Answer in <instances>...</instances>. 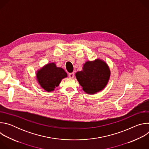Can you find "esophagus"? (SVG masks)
Instances as JSON below:
<instances>
[{"instance_id": "obj_1", "label": "esophagus", "mask_w": 149, "mask_h": 149, "mask_svg": "<svg viewBox=\"0 0 149 149\" xmlns=\"http://www.w3.org/2000/svg\"><path fill=\"white\" fill-rule=\"evenodd\" d=\"M68 77L70 78H73L74 77V72H72V73H70L68 74Z\"/></svg>"}]
</instances>
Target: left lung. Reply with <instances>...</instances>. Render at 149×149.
Returning a JSON list of instances; mask_svg holds the SVG:
<instances>
[{"instance_id":"1","label":"left lung","mask_w":149,"mask_h":149,"mask_svg":"<svg viewBox=\"0 0 149 149\" xmlns=\"http://www.w3.org/2000/svg\"><path fill=\"white\" fill-rule=\"evenodd\" d=\"M111 71L107 63L101 59L87 61L83 64L82 70L75 73V77L83 91L94 94L102 91L110 79Z\"/></svg>"}]
</instances>
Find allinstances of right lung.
<instances>
[{
	"instance_id": "1",
	"label": "right lung",
	"mask_w": 149,
	"mask_h": 149,
	"mask_svg": "<svg viewBox=\"0 0 149 149\" xmlns=\"http://www.w3.org/2000/svg\"><path fill=\"white\" fill-rule=\"evenodd\" d=\"M67 77V74L61 67H58L55 62L48 63L38 70L36 77L38 84L44 90L51 92L59 86L62 79Z\"/></svg>"
}]
</instances>
